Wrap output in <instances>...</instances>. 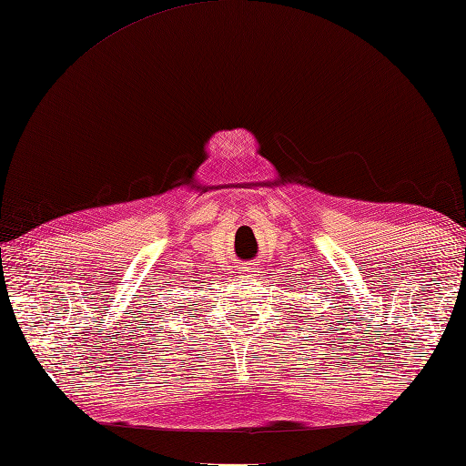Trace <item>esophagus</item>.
Listing matches in <instances>:
<instances>
[{"label": "esophagus", "mask_w": 466, "mask_h": 466, "mask_svg": "<svg viewBox=\"0 0 466 466\" xmlns=\"http://www.w3.org/2000/svg\"><path fill=\"white\" fill-rule=\"evenodd\" d=\"M252 272H254V268H252V266H248V264L238 266V274H242V276H250Z\"/></svg>", "instance_id": "obj_1"}]
</instances>
